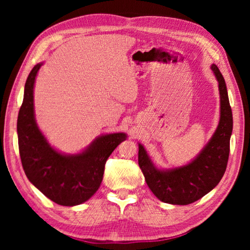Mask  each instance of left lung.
<instances>
[{"label":"left lung","instance_id":"left-lung-1","mask_svg":"<svg viewBox=\"0 0 250 250\" xmlns=\"http://www.w3.org/2000/svg\"><path fill=\"white\" fill-rule=\"evenodd\" d=\"M211 70L218 82L221 118L208 143L192 162L183 167L160 170L139 143L138 162L152 193L160 201L174 205H188L210 192L226 171L232 131V113L223 75L216 65Z\"/></svg>","mask_w":250,"mask_h":250}]
</instances>
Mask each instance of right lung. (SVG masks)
Listing matches in <instances>:
<instances>
[{"label": "right lung", "mask_w": 250, "mask_h": 250, "mask_svg": "<svg viewBox=\"0 0 250 250\" xmlns=\"http://www.w3.org/2000/svg\"><path fill=\"white\" fill-rule=\"evenodd\" d=\"M34 66L24 88L18 117L21 161L29 182L46 197L62 206L79 205L94 195L104 177V164L126 139L124 132L100 135L86 150L62 154L46 140L34 115V83L41 66Z\"/></svg>", "instance_id": "add662e5"}]
</instances>
